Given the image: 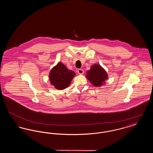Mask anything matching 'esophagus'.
Segmentation results:
<instances>
[{
	"instance_id": "34e87169",
	"label": "esophagus",
	"mask_w": 153,
	"mask_h": 153,
	"mask_svg": "<svg viewBox=\"0 0 153 153\" xmlns=\"http://www.w3.org/2000/svg\"><path fill=\"white\" fill-rule=\"evenodd\" d=\"M77 72H78V73L80 74H82L84 73V71H83L82 69H78V70H77Z\"/></svg>"
}]
</instances>
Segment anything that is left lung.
<instances>
[{
	"instance_id": "left-lung-1",
	"label": "left lung",
	"mask_w": 153,
	"mask_h": 153,
	"mask_svg": "<svg viewBox=\"0 0 153 153\" xmlns=\"http://www.w3.org/2000/svg\"><path fill=\"white\" fill-rule=\"evenodd\" d=\"M85 77L96 87H100L105 85V80L108 78L105 70L100 65L97 64L91 66V69L87 72Z\"/></svg>"
}]
</instances>
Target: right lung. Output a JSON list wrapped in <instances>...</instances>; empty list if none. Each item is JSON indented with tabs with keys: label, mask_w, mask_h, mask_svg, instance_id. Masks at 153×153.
Listing matches in <instances>:
<instances>
[{
	"label": "right lung",
	"mask_w": 153,
	"mask_h": 153,
	"mask_svg": "<svg viewBox=\"0 0 153 153\" xmlns=\"http://www.w3.org/2000/svg\"><path fill=\"white\" fill-rule=\"evenodd\" d=\"M76 73L69 70L62 62H59L49 73L51 84L58 90H63L69 86Z\"/></svg>",
	"instance_id": "right-lung-1"
}]
</instances>
